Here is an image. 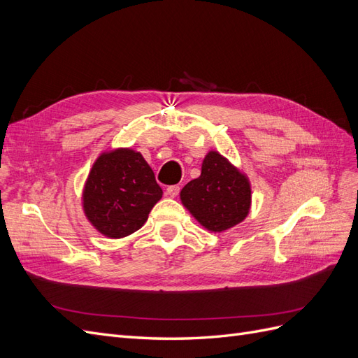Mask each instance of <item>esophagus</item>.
Masks as SVG:
<instances>
[{"instance_id":"obj_1","label":"esophagus","mask_w":358,"mask_h":358,"mask_svg":"<svg viewBox=\"0 0 358 358\" xmlns=\"http://www.w3.org/2000/svg\"><path fill=\"white\" fill-rule=\"evenodd\" d=\"M179 191H180V188L178 187V185H171V187H169L167 189H166V194H167V196L169 197H176L178 196V194H179Z\"/></svg>"}]
</instances>
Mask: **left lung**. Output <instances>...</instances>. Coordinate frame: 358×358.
<instances>
[{
    "instance_id": "left-lung-1",
    "label": "left lung",
    "mask_w": 358,
    "mask_h": 358,
    "mask_svg": "<svg viewBox=\"0 0 358 358\" xmlns=\"http://www.w3.org/2000/svg\"><path fill=\"white\" fill-rule=\"evenodd\" d=\"M248 176L216 150H209L201 175L180 191V201L206 230L221 233L241 224L251 209Z\"/></svg>"
}]
</instances>
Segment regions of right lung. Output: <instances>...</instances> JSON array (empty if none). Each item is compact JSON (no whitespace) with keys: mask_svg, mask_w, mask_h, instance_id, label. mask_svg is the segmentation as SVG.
I'll return each mask as SVG.
<instances>
[{"mask_svg":"<svg viewBox=\"0 0 358 358\" xmlns=\"http://www.w3.org/2000/svg\"><path fill=\"white\" fill-rule=\"evenodd\" d=\"M162 189L143 155L129 148L103 152L85 182L82 206L94 229L122 239L142 229Z\"/></svg>","mask_w":358,"mask_h":358,"instance_id":"obj_1","label":"right lung"}]
</instances>
